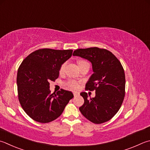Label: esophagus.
Instances as JSON below:
<instances>
[{"label": "esophagus", "mask_w": 150, "mask_h": 150, "mask_svg": "<svg viewBox=\"0 0 150 150\" xmlns=\"http://www.w3.org/2000/svg\"><path fill=\"white\" fill-rule=\"evenodd\" d=\"M79 94H80L79 92H73V95H74V96H77Z\"/></svg>", "instance_id": "34e87169"}]
</instances>
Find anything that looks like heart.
<instances>
[{"label":"heart","mask_w":150,"mask_h":150,"mask_svg":"<svg viewBox=\"0 0 150 150\" xmlns=\"http://www.w3.org/2000/svg\"><path fill=\"white\" fill-rule=\"evenodd\" d=\"M84 61H79L78 62V64L79 63H81V62H83ZM66 63H64L62 65V66L60 67V69H59V72L62 73L64 71V70L65 69V67H66ZM67 85L70 87L71 88H73V89H78L79 87V83L77 82V81H75L74 80H69L66 83Z\"/></svg>","instance_id":"b5f03b06"}]
</instances>
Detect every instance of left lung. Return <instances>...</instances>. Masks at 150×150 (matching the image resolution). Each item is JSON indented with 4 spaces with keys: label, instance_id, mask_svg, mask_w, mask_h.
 Returning a JSON list of instances; mask_svg holds the SVG:
<instances>
[{
    "label": "left lung",
    "instance_id": "8db88e82",
    "mask_svg": "<svg viewBox=\"0 0 150 150\" xmlns=\"http://www.w3.org/2000/svg\"><path fill=\"white\" fill-rule=\"evenodd\" d=\"M73 56L91 62L94 73L86 84V89L96 91V96L88 98L86 92L79 108L84 117L95 124L108 121L117 113L125 94V75L121 62L108 50L97 47L77 49Z\"/></svg>",
    "mask_w": 150,
    "mask_h": 150
}]
</instances>
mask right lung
Returning a JSON list of instances; mask_svg holds the SVG:
<instances>
[{
  "label": "right lung",
  "instance_id": "1",
  "mask_svg": "<svg viewBox=\"0 0 150 150\" xmlns=\"http://www.w3.org/2000/svg\"><path fill=\"white\" fill-rule=\"evenodd\" d=\"M72 52V50L39 49L27 56L19 67V101L35 121L47 123L55 120L73 98L71 92L64 89L56 94L50 91V81L58 78L62 65L71 57Z\"/></svg>",
  "mask_w": 150,
  "mask_h": 150
}]
</instances>
